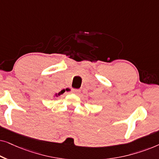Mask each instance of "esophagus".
Segmentation results:
<instances>
[{
    "instance_id": "34e87169",
    "label": "esophagus",
    "mask_w": 159,
    "mask_h": 159,
    "mask_svg": "<svg viewBox=\"0 0 159 159\" xmlns=\"http://www.w3.org/2000/svg\"><path fill=\"white\" fill-rule=\"evenodd\" d=\"M72 93H75V94H78V93H80V90H78V89H73Z\"/></svg>"
}]
</instances>
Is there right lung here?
<instances>
[{"mask_svg":"<svg viewBox=\"0 0 159 159\" xmlns=\"http://www.w3.org/2000/svg\"><path fill=\"white\" fill-rule=\"evenodd\" d=\"M61 93H63V91H62V92H61ZM59 94H60V93H58V95H59Z\"/></svg>","mask_w":159,"mask_h":159,"instance_id":"add662e5","label":"right lung"}]
</instances>
